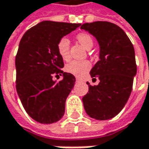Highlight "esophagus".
Segmentation results:
<instances>
[{
	"label": "esophagus",
	"mask_w": 149,
	"mask_h": 149,
	"mask_svg": "<svg viewBox=\"0 0 149 149\" xmlns=\"http://www.w3.org/2000/svg\"><path fill=\"white\" fill-rule=\"evenodd\" d=\"M76 81H77V82H81V81H83V80H82L81 78H78V77H77V78H76Z\"/></svg>",
	"instance_id": "obj_1"
}]
</instances>
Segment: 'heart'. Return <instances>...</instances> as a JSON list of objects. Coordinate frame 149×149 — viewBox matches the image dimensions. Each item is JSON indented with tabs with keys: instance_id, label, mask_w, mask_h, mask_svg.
<instances>
[{
	"instance_id": "b5f03b06",
	"label": "heart",
	"mask_w": 149,
	"mask_h": 149,
	"mask_svg": "<svg viewBox=\"0 0 149 149\" xmlns=\"http://www.w3.org/2000/svg\"><path fill=\"white\" fill-rule=\"evenodd\" d=\"M77 40L86 49H91L94 44L92 37L87 33H78L77 35ZM57 52L63 60L67 61L70 59V41L67 38H61L58 41ZM91 68V63L88 60H72L65 65V70L66 72L70 74L81 77L86 74Z\"/></svg>"
}]
</instances>
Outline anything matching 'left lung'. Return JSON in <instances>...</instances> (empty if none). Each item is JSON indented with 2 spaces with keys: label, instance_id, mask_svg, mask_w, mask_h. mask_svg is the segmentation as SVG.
<instances>
[{
  "label": "left lung",
  "instance_id": "obj_1",
  "mask_svg": "<svg viewBox=\"0 0 149 149\" xmlns=\"http://www.w3.org/2000/svg\"><path fill=\"white\" fill-rule=\"evenodd\" d=\"M81 29L92 34L100 46L99 61L91 70L97 85H91L83 97L88 116L97 120H109L116 116L127 103L136 74L134 49L125 32L108 21L84 23Z\"/></svg>",
  "mask_w": 149,
  "mask_h": 149
}]
</instances>
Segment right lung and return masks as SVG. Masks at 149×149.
I'll return each mask as SVG.
<instances>
[{"label": "right lung", "mask_w": 149, "mask_h": 149, "mask_svg": "<svg viewBox=\"0 0 149 149\" xmlns=\"http://www.w3.org/2000/svg\"><path fill=\"white\" fill-rule=\"evenodd\" d=\"M81 24L45 20L28 29L20 40L15 57L16 91L26 113L36 122L59 121L75 77L64 72V61L57 52L58 41ZM63 79L53 81L55 74Z\"/></svg>", "instance_id": "1"}]
</instances>
